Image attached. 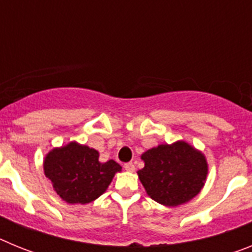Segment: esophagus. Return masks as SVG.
I'll list each match as a JSON object with an SVG mask.
<instances>
[{"instance_id":"esophagus-1","label":"esophagus","mask_w":252,"mask_h":252,"mask_svg":"<svg viewBox=\"0 0 252 252\" xmlns=\"http://www.w3.org/2000/svg\"><path fill=\"white\" fill-rule=\"evenodd\" d=\"M125 170H127V171H133L135 170V164L133 162H126L124 165Z\"/></svg>"}]
</instances>
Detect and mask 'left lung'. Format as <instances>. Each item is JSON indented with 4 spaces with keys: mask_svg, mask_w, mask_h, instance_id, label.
Returning <instances> with one entry per match:
<instances>
[{
    "mask_svg": "<svg viewBox=\"0 0 252 252\" xmlns=\"http://www.w3.org/2000/svg\"><path fill=\"white\" fill-rule=\"evenodd\" d=\"M145 166L137 171L151 199L168 207L187 203L203 188L208 164L201 151L186 141L153 148L141 155Z\"/></svg>",
    "mask_w": 252,
    "mask_h": 252,
    "instance_id": "8db88e82",
    "label": "left lung"
}]
</instances>
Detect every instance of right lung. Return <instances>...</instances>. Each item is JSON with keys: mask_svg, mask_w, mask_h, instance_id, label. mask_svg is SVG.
Here are the masks:
<instances>
[{"mask_svg": "<svg viewBox=\"0 0 252 252\" xmlns=\"http://www.w3.org/2000/svg\"><path fill=\"white\" fill-rule=\"evenodd\" d=\"M98 151L78 142L46 154L44 173L66 203L86 204L103 194L121 165L115 160L101 162Z\"/></svg>", "mask_w": 252, "mask_h": 252, "instance_id": "1", "label": "right lung"}]
</instances>
